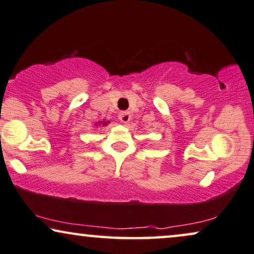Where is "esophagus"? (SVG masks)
<instances>
[{
    "label": "esophagus",
    "instance_id": "obj_1",
    "mask_svg": "<svg viewBox=\"0 0 254 254\" xmlns=\"http://www.w3.org/2000/svg\"><path fill=\"white\" fill-rule=\"evenodd\" d=\"M120 120L122 123H124V124L129 123L131 120V115L129 111H122V113H120Z\"/></svg>",
    "mask_w": 254,
    "mask_h": 254
}]
</instances>
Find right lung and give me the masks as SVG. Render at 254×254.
Returning <instances> with one entry per match:
<instances>
[{
    "instance_id": "add662e5",
    "label": "right lung",
    "mask_w": 254,
    "mask_h": 254,
    "mask_svg": "<svg viewBox=\"0 0 254 254\" xmlns=\"http://www.w3.org/2000/svg\"><path fill=\"white\" fill-rule=\"evenodd\" d=\"M108 123H109V122H101V123H99V124H102V125H107Z\"/></svg>"
}]
</instances>
